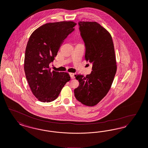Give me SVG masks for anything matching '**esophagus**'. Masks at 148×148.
Listing matches in <instances>:
<instances>
[{
    "instance_id": "esophagus-1",
    "label": "esophagus",
    "mask_w": 148,
    "mask_h": 148,
    "mask_svg": "<svg viewBox=\"0 0 148 148\" xmlns=\"http://www.w3.org/2000/svg\"><path fill=\"white\" fill-rule=\"evenodd\" d=\"M69 75H70V76L71 77V78H74V73H69Z\"/></svg>"
}]
</instances>
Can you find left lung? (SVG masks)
<instances>
[{
	"label": "left lung",
	"mask_w": 148,
	"mask_h": 148,
	"mask_svg": "<svg viewBox=\"0 0 148 148\" xmlns=\"http://www.w3.org/2000/svg\"><path fill=\"white\" fill-rule=\"evenodd\" d=\"M79 29L86 47L85 58L92 64L90 74L75 75L79 86L75 97L82 104L93 107L110 90L117 65L112 38L109 32L96 22L80 21Z\"/></svg>",
	"instance_id": "8db88e82"
}]
</instances>
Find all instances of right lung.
Instances as JSON below:
<instances>
[{
    "instance_id": "obj_1",
    "label": "right lung",
    "mask_w": 148,
    "mask_h": 148,
    "mask_svg": "<svg viewBox=\"0 0 148 148\" xmlns=\"http://www.w3.org/2000/svg\"><path fill=\"white\" fill-rule=\"evenodd\" d=\"M77 25L73 21L47 23L34 31L26 46L24 70L34 96L41 102H50L59 96L71 80L66 72L51 71L50 63L68 35Z\"/></svg>"
}]
</instances>
